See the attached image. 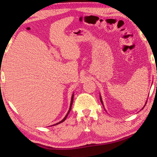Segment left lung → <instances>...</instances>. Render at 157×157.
Instances as JSON below:
<instances>
[{"label": "left lung", "mask_w": 157, "mask_h": 157, "mask_svg": "<svg viewBox=\"0 0 157 157\" xmlns=\"http://www.w3.org/2000/svg\"><path fill=\"white\" fill-rule=\"evenodd\" d=\"M100 101H101V102H102V104L103 105V102H102V98H101V96H100ZM103 106H104V105H103Z\"/></svg>", "instance_id": "1"}]
</instances>
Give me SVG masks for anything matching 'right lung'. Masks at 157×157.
Here are the masks:
<instances>
[{"instance_id":"1","label":"right lung","mask_w":157,"mask_h":157,"mask_svg":"<svg viewBox=\"0 0 157 157\" xmlns=\"http://www.w3.org/2000/svg\"><path fill=\"white\" fill-rule=\"evenodd\" d=\"M73 95H72V98H71V105H70V108H69V110H68V113H67V114H66V116L64 117V118L63 119L62 121H61L60 122H59V123H56V124H53V125H56V124H59V123H62V122H63L66 119V118H67V116H68V113H69V112H70L71 111V106H72V104H73Z\"/></svg>"}]
</instances>
